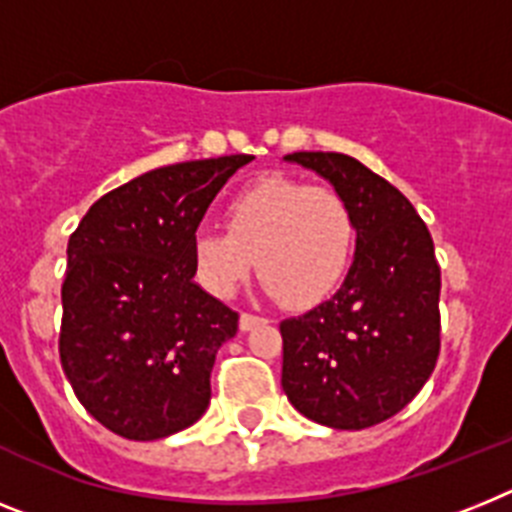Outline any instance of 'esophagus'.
Instances as JSON below:
<instances>
[{
    "label": "esophagus",
    "mask_w": 512,
    "mask_h": 512,
    "mask_svg": "<svg viewBox=\"0 0 512 512\" xmlns=\"http://www.w3.org/2000/svg\"><path fill=\"white\" fill-rule=\"evenodd\" d=\"M265 317H260V315H252V312H242V315H239V328L242 330H252L255 328V325H265Z\"/></svg>",
    "instance_id": "1"
}]
</instances>
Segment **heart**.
<instances>
[{
	"instance_id": "obj_1",
	"label": "heart",
	"mask_w": 512,
	"mask_h": 512,
	"mask_svg": "<svg viewBox=\"0 0 512 512\" xmlns=\"http://www.w3.org/2000/svg\"><path fill=\"white\" fill-rule=\"evenodd\" d=\"M226 231L192 236L195 281L229 299L255 265L286 309L328 302L349 276L356 252L354 208L338 190L270 174L247 184L223 208Z\"/></svg>"
}]
</instances>
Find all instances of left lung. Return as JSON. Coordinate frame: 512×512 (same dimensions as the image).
<instances>
[{
    "label": "left lung",
    "instance_id": "left-lung-1",
    "mask_svg": "<svg viewBox=\"0 0 512 512\" xmlns=\"http://www.w3.org/2000/svg\"><path fill=\"white\" fill-rule=\"evenodd\" d=\"M354 208L356 257L333 299L281 322V385L294 409L333 429L385 422L440 356V265L427 223L388 179L343 153H291Z\"/></svg>",
    "mask_w": 512,
    "mask_h": 512
}]
</instances>
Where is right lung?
Wrapping results in <instances>:
<instances>
[{
    "instance_id": "add662e5",
    "label": "right lung",
    "mask_w": 512,
    "mask_h": 512,
    "mask_svg": "<svg viewBox=\"0 0 512 512\" xmlns=\"http://www.w3.org/2000/svg\"><path fill=\"white\" fill-rule=\"evenodd\" d=\"M255 156L161 166L90 205L67 244L59 359L77 401L127 440L195 424L239 312L192 278V236Z\"/></svg>"
}]
</instances>
